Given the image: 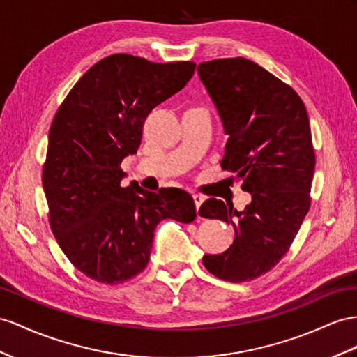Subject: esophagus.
I'll return each instance as SVG.
<instances>
[{"label":"esophagus","instance_id":"obj_1","mask_svg":"<svg viewBox=\"0 0 357 357\" xmlns=\"http://www.w3.org/2000/svg\"><path fill=\"white\" fill-rule=\"evenodd\" d=\"M193 200H195V205H196V211H197V218H199V208L200 205L204 204V197L200 195H193Z\"/></svg>","mask_w":357,"mask_h":357}]
</instances>
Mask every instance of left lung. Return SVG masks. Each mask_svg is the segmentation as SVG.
Segmentation results:
<instances>
[{"label": "left lung", "instance_id": "left-lung-1", "mask_svg": "<svg viewBox=\"0 0 357 357\" xmlns=\"http://www.w3.org/2000/svg\"><path fill=\"white\" fill-rule=\"evenodd\" d=\"M227 142L220 161L252 195L243 211L211 197L199 215L231 225L234 244L205 255V268L226 282H249L285 257L310 208L315 151L297 91L257 63L218 59L197 66Z\"/></svg>", "mask_w": 357, "mask_h": 357}]
</instances>
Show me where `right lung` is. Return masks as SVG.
Wrapping results in <instances>:
<instances>
[{"mask_svg": "<svg viewBox=\"0 0 357 357\" xmlns=\"http://www.w3.org/2000/svg\"><path fill=\"white\" fill-rule=\"evenodd\" d=\"M195 69V61L113 54L78 79L54 116L42 169L48 220L63 253L87 278L105 285L135 278L148 266L161 220L196 218L184 190L121 185V164L139 149L146 117Z\"/></svg>", "mask_w": 357, "mask_h": 357, "instance_id": "obj_1", "label": "right lung"}]
</instances>
